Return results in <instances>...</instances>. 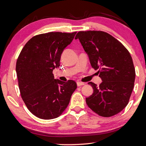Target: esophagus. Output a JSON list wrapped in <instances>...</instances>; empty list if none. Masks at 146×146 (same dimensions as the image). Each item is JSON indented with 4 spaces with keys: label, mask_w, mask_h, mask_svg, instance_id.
Listing matches in <instances>:
<instances>
[{
    "label": "esophagus",
    "mask_w": 146,
    "mask_h": 146,
    "mask_svg": "<svg viewBox=\"0 0 146 146\" xmlns=\"http://www.w3.org/2000/svg\"><path fill=\"white\" fill-rule=\"evenodd\" d=\"M76 84H77L78 86H83L85 84L84 82H80V81H78L77 82H76Z\"/></svg>",
    "instance_id": "1"
}]
</instances>
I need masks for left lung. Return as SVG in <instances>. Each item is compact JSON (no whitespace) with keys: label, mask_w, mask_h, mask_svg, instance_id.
Here are the masks:
<instances>
[{"label":"left lung","mask_w":146,"mask_h":146,"mask_svg":"<svg viewBox=\"0 0 146 146\" xmlns=\"http://www.w3.org/2000/svg\"><path fill=\"white\" fill-rule=\"evenodd\" d=\"M77 38L102 80L98 86L88 83L93 93L86 98V104L101 117L118 114L127 105L134 88L135 70L131 56L120 42L104 31H79Z\"/></svg>","instance_id":"1"}]
</instances>
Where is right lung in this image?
Returning <instances> with one entry per match:
<instances>
[{"label":"right lung","instance_id":"add662e5","mask_svg":"<svg viewBox=\"0 0 146 146\" xmlns=\"http://www.w3.org/2000/svg\"><path fill=\"white\" fill-rule=\"evenodd\" d=\"M76 32H49L37 35L22 49L16 64L21 97L32 114L49 120L62 115L70 103L76 83L54 78L53 70L60 66L64 49Z\"/></svg>","mask_w":146,"mask_h":146}]
</instances>
